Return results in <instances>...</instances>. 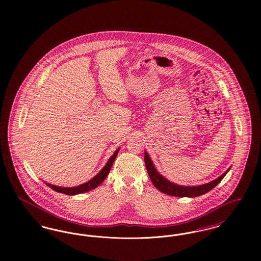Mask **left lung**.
<instances>
[{
  "instance_id": "obj_1",
  "label": "left lung",
  "mask_w": 261,
  "mask_h": 261,
  "mask_svg": "<svg viewBox=\"0 0 261 261\" xmlns=\"http://www.w3.org/2000/svg\"><path fill=\"white\" fill-rule=\"evenodd\" d=\"M144 160H145V164H146L148 174H149V178H150L152 184L162 193H164L166 195H169V196H173V197L195 198V197L201 196V195L211 191L214 187L217 186L225 177V175L227 174V171H226L225 173L222 174L217 179L211 181L207 184H204V185L196 187L179 186V185H176L174 183L169 182L167 179H165L163 176H162L161 174L156 171L155 167L153 166L152 162L149 159V154L147 152H145V159Z\"/></svg>"
}]
</instances>
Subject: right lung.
<instances>
[{
	"label": "right lung",
	"mask_w": 261,
	"mask_h": 261,
	"mask_svg": "<svg viewBox=\"0 0 261 261\" xmlns=\"http://www.w3.org/2000/svg\"><path fill=\"white\" fill-rule=\"evenodd\" d=\"M118 151H119V149H116V151L112 154V158L109 160V162L106 164V166L99 171V173L97 174L92 180L88 181L87 183H84V184H82L80 186L73 187V188H62V187L54 186V185L47 184V183L46 184L50 187V188H51L54 191L58 192V193H62V194H64V195H70V196L77 195V194H82V193H85V192H88V191H91V190L97 188V187L99 186V184H101L105 181V179L107 178V176L109 175L110 171H111L112 164L114 162V160H115Z\"/></svg>",
	"instance_id": "right-lung-1"
}]
</instances>
